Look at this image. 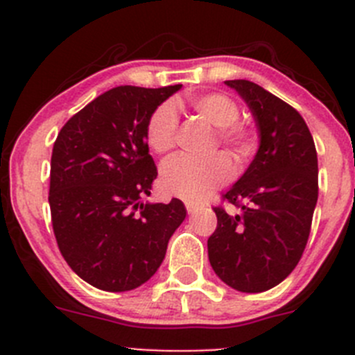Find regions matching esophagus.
Returning <instances> with one entry per match:
<instances>
[{"label": "esophagus", "instance_id": "esophagus-1", "mask_svg": "<svg viewBox=\"0 0 355 355\" xmlns=\"http://www.w3.org/2000/svg\"><path fill=\"white\" fill-rule=\"evenodd\" d=\"M185 207H187L189 213H194V211L199 207V204L194 202V200H185Z\"/></svg>", "mask_w": 355, "mask_h": 355}]
</instances>
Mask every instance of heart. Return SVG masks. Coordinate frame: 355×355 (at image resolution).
Wrapping results in <instances>:
<instances>
[{
	"instance_id": "1",
	"label": "heart",
	"mask_w": 355,
	"mask_h": 355,
	"mask_svg": "<svg viewBox=\"0 0 355 355\" xmlns=\"http://www.w3.org/2000/svg\"><path fill=\"white\" fill-rule=\"evenodd\" d=\"M187 106L207 123L214 125L213 148L227 146L237 159L244 161L257 148V134L250 125L239 120L241 106L225 92H206L185 98ZM178 118L171 103H163L153 111L146 125V141L156 155H168L177 146ZM232 163L225 155L209 157H173L161 170L164 192L182 199H200L232 177Z\"/></svg>"
}]
</instances>
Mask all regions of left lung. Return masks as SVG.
Segmentation results:
<instances>
[{"label": "left lung", "instance_id": "8db88e82", "mask_svg": "<svg viewBox=\"0 0 355 355\" xmlns=\"http://www.w3.org/2000/svg\"><path fill=\"white\" fill-rule=\"evenodd\" d=\"M252 111L257 155L223 194L237 214L213 207L216 230L207 239L214 273L239 292H264L284 282L306 249L318 202V155L295 108L250 80H227Z\"/></svg>", "mask_w": 355, "mask_h": 355}]
</instances>
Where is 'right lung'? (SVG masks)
<instances>
[{
	"label": "right lung",
	"mask_w": 355,
	"mask_h": 355,
	"mask_svg": "<svg viewBox=\"0 0 355 355\" xmlns=\"http://www.w3.org/2000/svg\"><path fill=\"white\" fill-rule=\"evenodd\" d=\"M182 85H118L63 125L53 146L49 207L68 266L106 292L141 287L156 273L185 220L184 202L144 204L157 177L146 125Z\"/></svg>",
	"instance_id": "right-lung-1"
}]
</instances>
